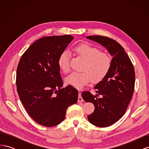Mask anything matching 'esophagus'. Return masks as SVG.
Masks as SVG:
<instances>
[{
	"label": "esophagus",
	"mask_w": 149,
	"mask_h": 149,
	"mask_svg": "<svg viewBox=\"0 0 149 149\" xmlns=\"http://www.w3.org/2000/svg\"><path fill=\"white\" fill-rule=\"evenodd\" d=\"M84 100L82 98V96H81V93H79L78 94V102H83Z\"/></svg>",
	"instance_id": "obj_1"
}]
</instances>
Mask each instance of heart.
Returning <instances> with one entry per match:
<instances>
[{"label":"heart","instance_id":"1","mask_svg":"<svg viewBox=\"0 0 149 149\" xmlns=\"http://www.w3.org/2000/svg\"><path fill=\"white\" fill-rule=\"evenodd\" d=\"M75 53L84 60L82 72H72L66 78V83L76 88L81 89L89 83L100 81L109 71L112 60L106 53L100 52V49L86 44L76 47ZM70 54L68 51L63 52L58 59V66L66 73L70 69Z\"/></svg>","mask_w":149,"mask_h":149}]
</instances>
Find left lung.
Instances as JSON below:
<instances>
[{
  "label": "left lung",
  "mask_w": 149,
  "mask_h": 149,
  "mask_svg": "<svg viewBox=\"0 0 149 149\" xmlns=\"http://www.w3.org/2000/svg\"><path fill=\"white\" fill-rule=\"evenodd\" d=\"M87 39L101 44L112 57L109 71L94 87L96 95L84 91L81 96L86 102H92L95 109L88 116L90 123L100 127L114 124L125 114L134 89L135 71L125 49L115 40L99 35ZM100 95L102 97L97 98Z\"/></svg>",
  "instance_id": "8db88e82"
}]
</instances>
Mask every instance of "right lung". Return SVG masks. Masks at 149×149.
Instances as JSON below:
<instances>
[{
  "instance_id": "right-lung-1",
  "label": "right lung",
  "mask_w": 149,
  "mask_h": 149,
  "mask_svg": "<svg viewBox=\"0 0 149 149\" xmlns=\"http://www.w3.org/2000/svg\"><path fill=\"white\" fill-rule=\"evenodd\" d=\"M73 36L40 38L22 56L16 75L17 93L26 112L39 124L53 127L65 118L67 108L76 104L78 91L62 88L58 59L73 40Z\"/></svg>"
}]
</instances>
